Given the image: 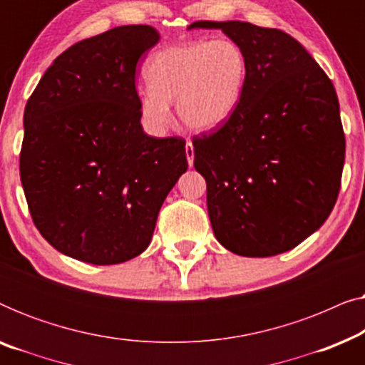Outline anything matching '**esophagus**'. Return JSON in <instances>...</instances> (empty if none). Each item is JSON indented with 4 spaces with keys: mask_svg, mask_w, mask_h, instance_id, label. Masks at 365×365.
<instances>
[{
    "mask_svg": "<svg viewBox=\"0 0 365 365\" xmlns=\"http://www.w3.org/2000/svg\"><path fill=\"white\" fill-rule=\"evenodd\" d=\"M186 156H187L189 166H192V163H194V146H192L191 139H187V143H186Z\"/></svg>",
    "mask_w": 365,
    "mask_h": 365,
    "instance_id": "obj_1",
    "label": "esophagus"
}]
</instances>
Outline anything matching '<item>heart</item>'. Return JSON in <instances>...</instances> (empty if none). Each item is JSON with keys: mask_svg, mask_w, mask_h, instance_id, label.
Returning <instances> with one entry per match:
<instances>
[{"mask_svg": "<svg viewBox=\"0 0 365 365\" xmlns=\"http://www.w3.org/2000/svg\"><path fill=\"white\" fill-rule=\"evenodd\" d=\"M246 71V54L229 38L161 49L144 71L148 88L138 93L139 113L149 128L163 131L171 119L169 103H176L179 119L187 128H217L236 111Z\"/></svg>", "mask_w": 365, "mask_h": 365, "instance_id": "b5f03b06", "label": "heart"}]
</instances>
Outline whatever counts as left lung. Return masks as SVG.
<instances>
[{"label":"left lung","mask_w":365,"mask_h":365,"mask_svg":"<svg viewBox=\"0 0 365 365\" xmlns=\"http://www.w3.org/2000/svg\"><path fill=\"white\" fill-rule=\"evenodd\" d=\"M222 29L246 54L236 111L192 138L214 236L246 257L291 251L326 222L341 189L346 136L334 84L297 39L246 21Z\"/></svg>","instance_id":"obj_1"}]
</instances>
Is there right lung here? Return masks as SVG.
Masks as SVG:
<instances>
[{
    "label": "right lung",
    "instance_id": "right-lung-1",
    "mask_svg": "<svg viewBox=\"0 0 365 365\" xmlns=\"http://www.w3.org/2000/svg\"><path fill=\"white\" fill-rule=\"evenodd\" d=\"M159 33L113 28L54 59L24 108L19 176L34 226L59 252L109 266L151 242L186 173V139L143 131L136 68Z\"/></svg>",
    "mask_w": 365,
    "mask_h": 365
}]
</instances>
